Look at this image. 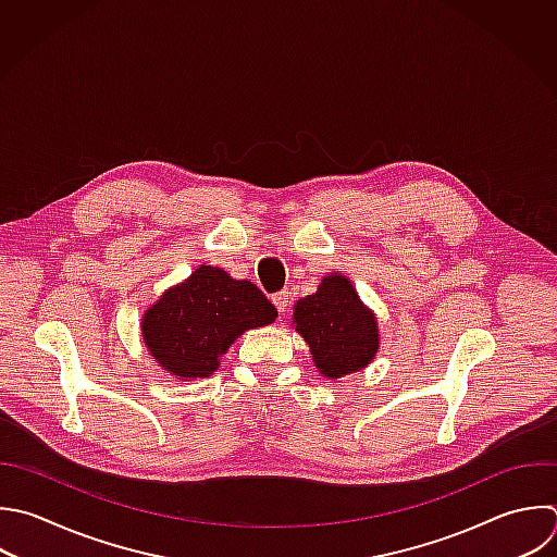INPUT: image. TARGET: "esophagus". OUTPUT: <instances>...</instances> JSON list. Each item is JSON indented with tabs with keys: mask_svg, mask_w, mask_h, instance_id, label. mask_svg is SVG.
I'll list each match as a JSON object with an SVG mask.
<instances>
[{
	"mask_svg": "<svg viewBox=\"0 0 557 557\" xmlns=\"http://www.w3.org/2000/svg\"><path fill=\"white\" fill-rule=\"evenodd\" d=\"M272 302H274V307L278 309V313H285V311L289 309V302H292V300H289V292L283 289V292L274 294V296H272Z\"/></svg>",
	"mask_w": 557,
	"mask_h": 557,
	"instance_id": "1",
	"label": "esophagus"
}]
</instances>
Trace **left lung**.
I'll return each instance as SVG.
<instances>
[{
    "instance_id": "left-lung-1",
    "label": "left lung",
    "mask_w": 557,
    "mask_h": 557,
    "mask_svg": "<svg viewBox=\"0 0 557 557\" xmlns=\"http://www.w3.org/2000/svg\"><path fill=\"white\" fill-rule=\"evenodd\" d=\"M294 322L329 379L366 368L379 348L376 320L344 276H326L315 294L298 300Z\"/></svg>"
}]
</instances>
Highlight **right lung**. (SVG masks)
Masks as SVG:
<instances>
[{
  "label": "right lung",
  "instance_id": "obj_1",
  "mask_svg": "<svg viewBox=\"0 0 557 557\" xmlns=\"http://www.w3.org/2000/svg\"><path fill=\"white\" fill-rule=\"evenodd\" d=\"M276 315L257 285L202 265L144 315V339L168 372L202 379L218 370L220 357L237 335L265 326Z\"/></svg>",
  "mask_w": 557,
  "mask_h": 557
}]
</instances>
